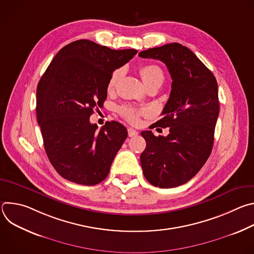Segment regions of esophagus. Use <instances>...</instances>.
Wrapping results in <instances>:
<instances>
[{
  "instance_id": "esophagus-1",
  "label": "esophagus",
  "mask_w": 254,
  "mask_h": 254,
  "mask_svg": "<svg viewBox=\"0 0 254 254\" xmlns=\"http://www.w3.org/2000/svg\"><path fill=\"white\" fill-rule=\"evenodd\" d=\"M127 132H128V136L129 137H132V136H135V135H137V131L135 130V129H133V128H127Z\"/></svg>"
}]
</instances>
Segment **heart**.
<instances>
[{"instance_id":"1","label":"heart","mask_w":254,"mask_h":254,"mask_svg":"<svg viewBox=\"0 0 254 254\" xmlns=\"http://www.w3.org/2000/svg\"><path fill=\"white\" fill-rule=\"evenodd\" d=\"M139 73L141 76V79L146 86H149L153 83H161L164 80V73L162 69L154 64H148L143 65L139 68ZM124 74V69H118L111 75L110 79L107 82V91L113 92L116 87L118 86L120 80L122 79ZM121 115L129 123L131 124H137L139 122V117L141 115H146V112L143 111H137L134 107L131 106H123L120 110Z\"/></svg>"}]
</instances>
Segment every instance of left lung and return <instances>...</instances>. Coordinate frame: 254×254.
Returning a JSON list of instances; mask_svg holds the SVG:
<instances>
[{"instance_id":"left-lung-1","label":"left lung","mask_w":254,"mask_h":254,"mask_svg":"<svg viewBox=\"0 0 254 254\" xmlns=\"http://www.w3.org/2000/svg\"><path fill=\"white\" fill-rule=\"evenodd\" d=\"M138 56L164 62L173 80L163 118L154 127H170L169 134L140 133L147 142L140 155L142 173L155 187H178L190 181L211 154L219 115L218 85L212 72L182 44L150 48Z\"/></svg>"}]
</instances>
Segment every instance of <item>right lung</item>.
<instances>
[{"label": "right lung", "mask_w": 254, "mask_h": 254, "mask_svg": "<svg viewBox=\"0 0 254 254\" xmlns=\"http://www.w3.org/2000/svg\"><path fill=\"white\" fill-rule=\"evenodd\" d=\"M136 53L77 40L55 55L41 77L36 113L44 148L57 173L70 182L93 186L110 173L127 130L113 121L97 131L89 118L103 105L113 72Z\"/></svg>", "instance_id": "add662e5"}]
</instances>
